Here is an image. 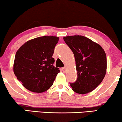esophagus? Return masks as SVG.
<instances>
[{
    "mask_svg": "<svg viewBox=\"0 0 122 122\" xmlns=\"http://www.w3.org/2000/svg\"><path fill=\"white\" fill-rule=\"evenodd\" d=\"M62 71L64 73L66 72V67H64V68H62Z\"/></svg>",
    "mask_w": 122,
    "mask_h": 122,
    "instance_id": "obj_1",
    "label": "esophagus"
}]
</instances>
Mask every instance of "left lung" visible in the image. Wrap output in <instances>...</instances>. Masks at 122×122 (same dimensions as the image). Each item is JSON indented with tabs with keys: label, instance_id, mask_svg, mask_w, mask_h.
<instances>
[{
	"label": "left lung",
	"instance_id": "obj_1",
	"mask_svg": "<svg viewBox=\"0 0 122 122\" xmlns=\"http://www.w3.org/2000/svg\"><path fill=\"white\" fill-rule=\"evenodd\" d=\"M64 40L73 53L77 79L70 83L79 94L92 92L101 83L107 70V57L100 45L81 36H67Z\"/></svg>",
	"mask_w": 122,
	"mask_h": 122
}]
</instances>
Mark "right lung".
Segmentation results:
<instances>
[{
    "label": "right lung",
    "mask_w": 122,
    "mask_h": 122,
    "mask_svg": "<svg viewBox=\"0 0 122 122\" xmlns=\"http://www.w3.org/2000/svg\"><path fill=\"white\" fill-rule=\"evenodd\" d=\"M59 38L43 36L28 41L15 54L14 72L23 86L30 91L42 93L52 86L60 72L53 66L54 47Z\"/></svg>",
    "instance_id": "obj_1"
}]
</instances>
